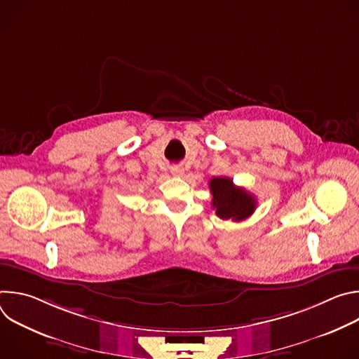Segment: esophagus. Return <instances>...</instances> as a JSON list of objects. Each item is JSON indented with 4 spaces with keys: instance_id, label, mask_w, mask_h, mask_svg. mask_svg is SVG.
<instances>
[{
    "instance_id": "34e87169",
    "label": "esophagus",
    "mask_w": 359,
    "mask_h": 359,
    "mask_svg": "<svg viewBox=\"0 0 359 359\" xmlns=\"http://www.w3.org/2000/svg\"><path fill=\"white\" fill-rule=\"evenodd\" d=\"M170 172H172V175H173L175 177H182V176H183V169H182L180 166H173Z\"/></svg>"
}]
</instances>
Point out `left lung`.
Wrapping results in <instances>:
<instances>
[{"mask_svg": "<svg viewBox=\"0 0 359 359\" xmlns=\"http://www.w3.org/2000/svg\"><path fill=\"white\" fill-rule=\"evenodd\" d=\"M209 187L213 194L212 206L216 209V215L223 220H245L257 206L255 197L245 189L236 186L230 177H213L209 182Z\"/></svg>", "mask_w": 359, "mask_h": 359, "instance_id": "obj_1", "label": "left lung"}]
</instances>
